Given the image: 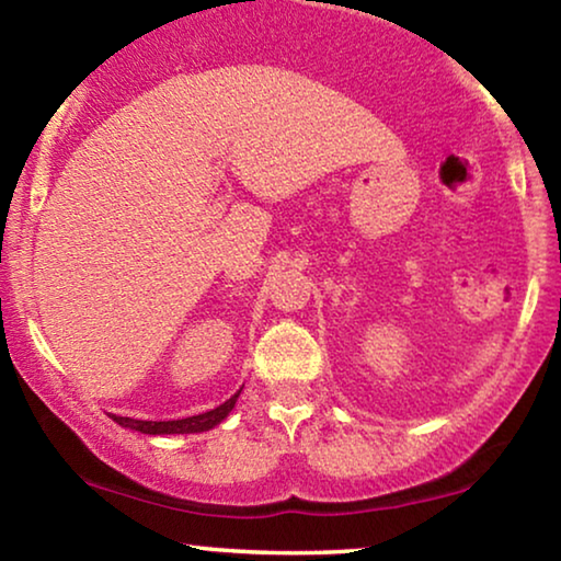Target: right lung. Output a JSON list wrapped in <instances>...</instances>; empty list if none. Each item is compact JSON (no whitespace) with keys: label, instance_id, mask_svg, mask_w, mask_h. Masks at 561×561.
I'll return each mask as SVG.
<instances>
[{"label":"right lung","instance_id":"1","mask_svg":"<svg viewBox=\"0 0 561 561\" xmlns=\"http://www.w3.org/2000/svg\"><path fill=\"white\" fill-rule=\"evenodd\" d=\"M241 391H236L231 399L224 401V404L210 409V412L195 414V416H185V420H172V422H145V420H129V416H114L116 424L122 427L137 430L141 435H195V432H205L213 430L216 424H220L231 412L236 399H239Z\"/></svg>","mask_w":561,"mask_h":561}]
</instances>
